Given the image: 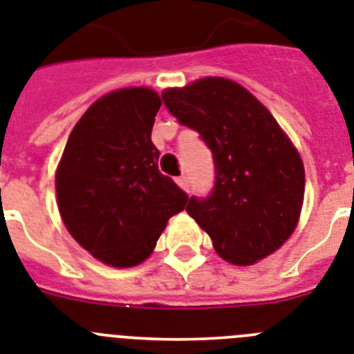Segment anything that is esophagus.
I'll list each match as a JSON object with an SVG mask.
<instances>
[{
	"mask_svg": "<svg viewBox=\"0 0 354 354\" xmlns=\"http://www.w3.org/2000/svg\"><path fill=\"white\" fill-rule=\"evenodd\" d=\"M176 183L180 187H182L183 191H189V178H187L185 174H183V176H178L176 178Z\"/></svg>",
	"mask_w": 354,
	"mask_h": 354,
	"instance_id": "1",
	"label": "esophagus"
}]
</instances>
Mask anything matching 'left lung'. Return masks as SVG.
I'll use <instances>...</instances> for the list:
<instances>
[{
  "label": "left lung",
  "mask_w": 354,
  "mask_h": 354,
  "mask_svg": "<svg viewBox=\"0 0 354 354\" xmlns=\"http://www.w3.org/2000/svg\"><path fill=\"white\" fill-rule=\"evenodd\" d=\"M163 103L212 152L214 185L187 212L223 260L249 266L274 252L297 227L306 174L300 154L249 91L223 77L169 88Z\"/></svg>",
  "instance_id": "left-lung-1"
}]
</instances>
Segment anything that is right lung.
Here are the masks:
<instances>
[{
	"label": "right lung",
	"mask_w": 354,
	"mask_h": 354,
	"mask_svg": "<svg viewBox=\"0 0 354 354\" xmlns=\"http://www.w3.org/2000/svg\"><path fill=\"white\" fill-rule=\"evenodd\" d=\"M162 100L145 87L93 103L73 129L56 172L63 223L83 249L114 267L136 266L156 245L169 218L189 202L158 169L151 140Z\"/></svg>",
	"instance_id": "right-lung-1"
}]
</instances>
